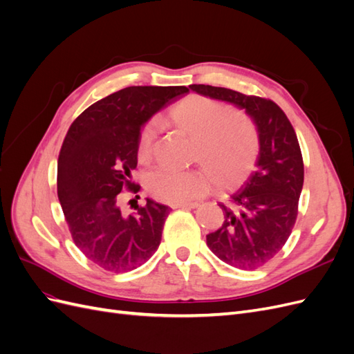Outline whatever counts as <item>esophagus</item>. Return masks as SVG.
<instances>
[{
  "instance_id": "esophagus-1",
  "label": "esophagus",
  "mask_w": 354,
  "mask_h": 354,
  "mask_svg": "<svg viewBox=\"0 0 354 354\" xmlns=\"http://www.w3.org/2000/svg\"><path fill=\"white\" fill-rule=\"evenodd\" d=\"M173 208H187V209H192V208H196L198 203L196 202H183V203H173L171 205Z\"/></svg>"
}]
</instances>
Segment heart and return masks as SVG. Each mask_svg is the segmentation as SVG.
I'll return each instance as SVG.
<instances>
[{
  "label": "heart",
  "instance_id": "obj_1",
  "mask_svg": "<svg viewBox=\"0 0 354 354\" xmlns=\"http://www.w3.org/2000/svg\"><path fill=\"white\" fill-rule=\"evenodd\" d=\"M171 120L194 137L192 156L205 168L173 171L158 168L146 176L145 185L153 198L167 203H183L208 194L211 176L223 189L241 186L252 173L259 158L260 138L251 118L227 111L223 103L190 94L177 102ZM155 127L149 124L138 138V158H151Z\"/></svg>",
  "mask_w": 354,
  "mask_h": 354
}]
</instances>
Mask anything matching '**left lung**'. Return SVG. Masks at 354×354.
Returning a JSON list of instances; mask_svg holds the SVG:
<instances>
[{
	"instance_id": "1",
	"label": "left lung",
	"mask_w": 354,
	"mask_h": 354,
	"mask_svg": "<svg viewBox=\"0 0 354 354\" xmlns=\"http://www.w3.org/2000/svg\"><path fill=\"white\" fill-rule=\"evenodd\" d=\"M189 88L238 106L259 131L257 169L230 195L229 203H218L224 221L218 230L207 234L208 248L221 261L242 270L259 269L282 250L297 220L304 183L297 134L283 111L269 99L203 84Z\"/></svg>"
}]
</instances>
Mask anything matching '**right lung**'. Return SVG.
<instances>
[{
    "label": "right lung",
    "mask_w": 354,
    "mask_h": 354,
    "mask_svg": "<svg viewBox=\"0 0 354 354\" xmlns=\"http://www.w3.org/2000/svg\"><path fill=\"white\" fill-rule=\"evenodd\" d=\"M189 93L185 85H138L93 103L69 127L57 160V196L72 239L90 261L124 273L145 264L158 250L169 208L146 198L133 216L118 205L137 167L142 127Z\"/></svg>",
    "instance_id": "obj_1"
}]
</instances>
